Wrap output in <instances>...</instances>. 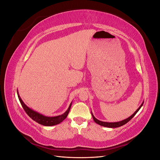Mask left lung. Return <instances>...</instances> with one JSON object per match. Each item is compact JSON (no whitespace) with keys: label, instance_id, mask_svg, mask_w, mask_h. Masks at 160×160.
I'll list each match as a JSON object with an SVG mask.
<instances>
[{"label":"left lung","instance_id":"obj_1","mask_svg":"<svg viewBox=\"0 0 160 160\" xmlns=\"http://www.w3.org/2000/svg\"><path fill=\"white\" fill-rule=\"evenodd\" d=\"M143 102L142 103L141 105L139 106V108H138L136 111H135V113H134L133 114H132V115H131L130 117H129L128 118L125 119H124V120L121 121V122H113V123L111 122H111H101V121H99V120H98V119H97L94 117V115H93V113H92V112H91V115H92V117H93V120H94V122H95L96 123H98V124L101 125V126L107 127V128H118V127H120V126H122V125H125V123H127L128 122H129V121L134 117L135 115L138 112V111L140 109V108H142V106L143 105Z\"/></svg>","mask_w":160,"mask_h":160}]
</instances>
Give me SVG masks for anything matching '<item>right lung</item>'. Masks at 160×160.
Here are the masks:
<instances>
[{
    "instance_id": "obj_1",
    "label": "right lung",
    "mask_w": 160,
    "mask_h": 160,
    "mask_svg": "<svg viewBox=\"0 0 160 160\" xmlns=\"http://www.w3.org/2000/svg\"><path fill=\"white\" fill-rule=\"evenodd\" d=\"M17 95H18V99L21 102V104L22 105V107L23 108L24 110L25 111L27 114L29 116L32 120L35 121V122H37L38 123H39L41 125H45V126H52V125H57L60 123L61 122H62V121L67 117V115H68V113L69 112L71 107V104H72V103H71L68 109H67L63 114L55 116V117H47V116L38 113V112H37V111H33L29 108H28L27 106L24 103L22 100L21 98L20 95H18V91H17Z\"/></svg>"
}]
</instances>
